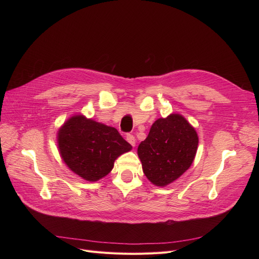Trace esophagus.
<instances>
[{
	"instance_id": "obj_1",
	"label": "esophagus",
	"mask_w": 259,
	"mask_h": 259,
	"mask_svg": "<svg viewBox=\"0 0 259 259\" xmlns=\"http://www.w3.org/2000/svg\"><path fill=\"white\" fill-rule=\"evenodd\" d=\"M126 140L127 142L133 146V147H135V144H136V139H135V137L133 136V135H131V134H128V135H126Z\"/></svg>"
}]
</instances>
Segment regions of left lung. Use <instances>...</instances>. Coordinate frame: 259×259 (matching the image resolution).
Instances as JSON below:
<instances>
[{
  "label": "left lung",
  "instance_id": "left-lung-1",
  "mask_svg": "<svg viewBox=\"0 0 259 259\" xmlns=\"http://www.w3.org/2000/svg\"><path fill=\"white\" fill-rule=\"evenodd\" d=\"M198 144L197 132L183 115L158 119L137 149L146 177L158 187L171 184L191 166Z\"/></svg>",
  "mask_w": 259,
  "mask_h": 259
}]
</instances>
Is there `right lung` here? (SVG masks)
Here are the masks:
<instances>
[{
    "label": "right lung",
    "instance_id": "obj_1",
    "mask_svg": "<svg viewBox=\"0 0 259 259\" xmlns=\"http://www.w3.org/2000/svg\"><path fill=\"white\" fill-rule=\"evenodd\" d=\"M61 159L73 173L88 182H97L113 168L114 161L132 146L114 127L82 114L64 123L57 135Z\"/></svg>",
    "mask_w": 259,
    "mask_h": 259
}]
</instances>
